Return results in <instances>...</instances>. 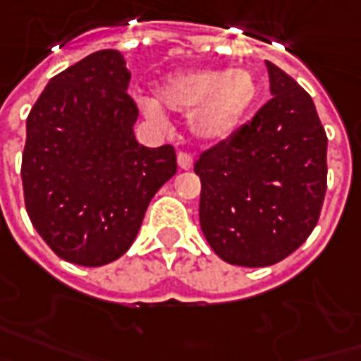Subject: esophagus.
<instances>
[{"mask_svg":"<svg viewBox=\"0 0 361 361\" xmlns=\"http://www.w3.org/2000/svg\"><path fill=\"white\" fill-rule=\"evenodd\" d=\"M178 166L181 170H191L193 168V157L188 153H178Z\"/></svg>","mask_w":361,"mask_h":361,"instance_id":"esophagus-1","label":"esophagus"}]
</instances>
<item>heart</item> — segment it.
I'll return each instance as SVG.
<instances>
[{
  "instance_id": "heart-1",
  "label": "heart",
  "mask_w": 361,
  "mask_h": 361,
  "mask_svg": "<svg viewBox=\"0 0 361 361\" xmlns=\"http://www.w3.org/2000/svg\"><path fill=\"white\" fill-rule=\"evenodd\" d=\"M154 95L157 99L141 101L147 118L162 122V109L189 114V130L197 140L220 141L252 106L258 82L247 68H202L168 76Z\"/></svg>"
}]
</instances>
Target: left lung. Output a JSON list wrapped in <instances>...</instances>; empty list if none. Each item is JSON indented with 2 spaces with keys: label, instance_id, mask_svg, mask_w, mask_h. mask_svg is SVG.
Wrapping results in <instances>:
<instances>
[{
  "label": "left lung",
  "instance_id": "1",
  "mask_svg": "<svg viewBox=\"0 0 361 361\" xmlns=\"http://www.w3.org/2000/svg\"><path fill=\"white\" fill-rule=\"evenodd\" d=\"M274 97L255 118L195 162L199 220L224 262H281L316 228L327 189V135L316 105L266 61Z\"/></svg>",
  "mask_w": 361,
  "mask_h": 361
}]
</instances>
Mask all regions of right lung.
<instances>
[{"label":"right lung","instance_id":"right-lung-1","mask_svg":"<svg viewBox=\"0 0 361 361\" xmlns=\"http://www.w3.org/2000/svg\"><path fill=\"white\" fill-rule=\"evenodd\" d=\"M124 55L101 49L49 80L26 118V212L53 252L97 268L126 252L176 151L137 143Z\"/></svg>","mask_w":361,"mask_h":361}]
</instances>
